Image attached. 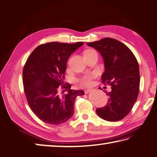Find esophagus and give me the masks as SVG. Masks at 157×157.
<instances>
[{"instance_id":"esophagus-1","label":"esophagus","mask_w":157,"mask_h":157,"mask_svg":"<svg viewBox=\"0 0 157 157\" xmlns=\"http://www.w3.org/2000/svg\"><path fill=\"white\" fill-rule=\"evenodd\" d=\"M90 91H91V89H86L84 90V93H85V94H87V93H89Z\"/></svg>"}]
</instances>
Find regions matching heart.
I'll return each instance as SVG.
<instances>
[{
	"label": "heart",
	"mask_w": 157,
	"mask_h": 157,
	"mask_svg": "<svg viewBox=\"0 0 157 157\" xmlns=\"http://www.w3.org/2000/svg\"><path fill=\"white\" fill-rule=\"evenodd\" d=\"M91 51V50H88ZM97 77L96 73H92L88 75H85L84 76H82L81 78L78 79V82L82 86L84 87H88L90 86L93 84V79Z\"/></svg>",
	"instance_id": "b5f03b06"
}]
</instances>
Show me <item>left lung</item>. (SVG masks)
<instances>
[{"mask_svg": "<svg viewBox=\"0 0 157 157\" xmlns=\"http://www.w3.org/2000/svg\"><path fill=\"white\" fill-rule=\"evenodd\" d=\"M86 44L100 53L105 67L102 82L112 88L106 93L107 104L97 108L96 113L104 120H121L130 112L138 98L140 84L138 62L129 48L115 39L105 38Z\"/></svg>", "mask_w": 157, "mask_h": 157, "instance_id": "8db88e82", "label": "left lung"}]
</instances>
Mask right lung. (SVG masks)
Here are the masks:
<instances>
[{
	"label": "right lung",
	"mask_w": 157,
	"mask_h": 157,
	"mask_svg": "<svg viewBox=\"0 0 157 157\" xmlns=\"http://www.w3.org/2000/svg\"><path fill=\"white\" fill-rule=\"evenodd\" d=\"M84 44L48 42L33 50L25 63L22 78L24 91L31 110L44 123L58 125L73 115L74 104L82 90L71 89L64 85V74L69 56ZM65 90L60 93V88ZM67 91L66 94H63Z\"/></svg>",
	"instance_id": "1"
}]
</instances>
